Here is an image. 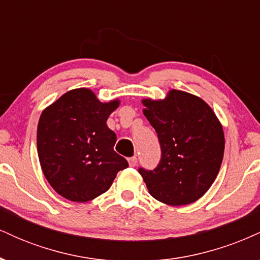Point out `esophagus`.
<instances>
[{"label": "esophagus", "instance_id": "esophagus-1", "mask_svg": "<svg viewBox=\"0 0 260 260\" xmlns=\"http://www.w3.org/2000/svg\"><path fill=\"white\" fill-rule=\"evenodd\" d=\"M128 162H129V166H132V168H134V166L137 165V156H132L128 159Z\"/></svg>", "mask_w": 260, "mask_h": 260}]
</instances>
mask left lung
I'll use <instances>...</instances> for the list:
<instances>
[{"mask_svg":"<svg viewBox=\"0 0 260 260\" xmlns=\"http://www.w3.org/2000/svg\"><path fill=\"white\" fill-rule=\"evenodd\" d=\"M142 104L161 147L157 168L139 169L149 193L172 207L194 203L219 174L225 149L221 123L204 100L176 89L165 99Z\"/></svg>","mask_w":260,"mask_h":260,"instance_id":"left-lung-1","label":"left lung"}]
</instances>
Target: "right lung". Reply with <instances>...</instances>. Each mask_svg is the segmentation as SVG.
<instances>
[{
	"label": "right lung",
	"mask_w": 260,
	"mask_h": 260,
	"mask_svg": "<svg viewBox=\"0 0 260 260\" xmlns=\"http://www.w3.org/2000/svg\"><path fill=\"white\" fill-rule=\"evenodd\" d=\"M120 100L101 103L90 89L67 91L47 106L38 124L41 169L59 196L84 203L111 187L116 175L128 168L113 150L116 134L106 121Z\"/></svg>",
	"instance_id": "right-lung-1"
}]
</instances>
